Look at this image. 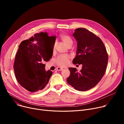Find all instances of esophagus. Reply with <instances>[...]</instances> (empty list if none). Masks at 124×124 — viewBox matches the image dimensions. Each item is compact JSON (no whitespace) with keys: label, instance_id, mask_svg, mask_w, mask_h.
Listing matches in <instances>:
<instances>
[{"label":"esophagus","instance_id":"obj_1","mask_svg":"<svg viewBox=\"0 0 124 124\" xmlns=\"http://www.w3.org/2000/svg\"><path fill=\"white\" fill-rule=\"evenodd\" d=\"M63 69V68L62 67H57L56 68V70H58V71H61Z\"/></svg>","mask_w":124,"mask_h":124}]
</instances>
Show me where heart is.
Masks as SVG:
<instances>
[{
	"label": "heart",
	"mask_w": 124,
	"mask_h": 124,
	"mask_svg": "<svg viewBox=\"0 0 124 124\" xmlns=\"http://www.w3.org/2000/svg\"><path fill=\"white\" fill-rule=\"evenodd\" d=\"M61 38L62 40L67 47L71 45H72V40L69 36L63 35L61 36ZM70 58V57L68 55H60L55 59V62L59 66H66L69 63Z\"/></svg>",
	"instance_id": "obj_1"
}]
</instances>
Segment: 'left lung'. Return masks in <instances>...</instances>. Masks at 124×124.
<instances>
[{
    "mask_svg": "<svg viewBox=\"0 0 124 124\" xmlns=\"http://www.w3.org/2000/svg\"><path fill=\"white\" fill-rule=\"evenodd\" d=\"M77 42L74 64H82L78 72L75 68H69L70 74L67 81L76 90L81 92L94 87L106 72L108 55L101 39L85 28L75 29L73 34Z\"/></svg>",
    "mask_w": 124,
    "mask_h": 124,
    "instance_id": "left-lung-1",
    "label": "left lung"
}]
</instances>
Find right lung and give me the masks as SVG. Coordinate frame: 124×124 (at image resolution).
<instances>
[{"label": "right lung", "mask_w": 124, "mask_h": 124, "mask_svg": "<svg viewBox=\"0 0 124 124\" xmlns=\"http://www.w3.org/2000/svg\"><path fill=\"white\" fill-rule=\"evenodd\" d=\"M50 37L56 38L49 37L47 32L37 33L19 45L14 62L15 74L19 84L31 93L44 89L53 73L45 70L44 64L52 56L48 53L45 41Z\"/></svg>", "instance_id": "obj_1"}]
</instances>
